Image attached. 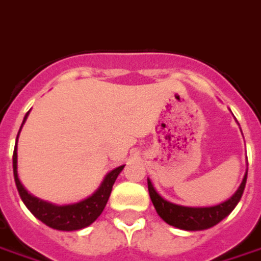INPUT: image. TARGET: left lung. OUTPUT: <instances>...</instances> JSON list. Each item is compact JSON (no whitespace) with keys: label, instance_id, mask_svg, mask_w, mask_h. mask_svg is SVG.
Returning a JSON list of instances; mask_svg holds the SVG:
<instances>
[{"label":"left lung","instance_id":"1","mask_svg":"<svg viewBox=\"0 0 261 261\" xmlns=\"http://www.w3.org/2000/svg\"><path fill=\"white\" fill-rule=\"evenodd\" d=\"M247 179V171H246L243 181L239 185L236 192L229 199L220 202L218 205L212 206H184L176 205L169 200L164 199L161 195L155 191L152 182L148 179V192L149 198L152 200V205L155 207L156 213L160 215L164 222L168 225L188 230V232H196V230H205L212 226L218 225L219 222L229 216L230 212L236 207L239 200L243 195Z\"/></svg>","mask_w":261,"mask_h":261}]
</instances>
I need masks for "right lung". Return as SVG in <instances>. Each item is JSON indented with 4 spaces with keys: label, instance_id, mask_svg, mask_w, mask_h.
Masks as SVG:
<instances>
[{
    "label": "right lung",
    "instance_id": "1",
    "mask_svg": "<svg viewBox=\"0 0 261 261\" xmlns=\"http://www.w3.org/2000/svg\"><path fill=\"white\" fill-rule=\"evenodd\" d=\"M28 114L29 112L23 117L21 128L25 124ZM21 128H19V133H21ZM19 133L16 136V144L15 148H14V155H12V168H14L16 189H18L19 196L25 203V206L28 207L36 219H39L42 223H45L46 226L56 229V230L73 232V230H79V229L92 225L103 212L106 203L109 200V196L112 194L113 185L117 179L118 174L124 168V165H120L117 168L112 169L110 172H107L103 182L100 184V187L90 196H87L79 202H74V203L56 205V203L36 198L32 194H29L22 185V182L19 181V176H18V152H16Z\"/></svg>",
    "mask_w": 261,
    "mask_h": 261
}]
</instances>
